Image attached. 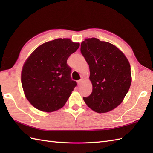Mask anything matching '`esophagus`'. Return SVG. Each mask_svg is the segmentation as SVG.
<instances>
[{
	"instance_id": "34e87169",
	"label": "esophagus",
	"mask_w": 153,
	"mask_h": 153,
	"mask_svg": "<svg viewBox=\"0 0 153 153\" xmlns=\"http://www.w3.org/2000/svg\"><path fill=\"white\" fill-rule=\"evenodd\" d=\"M82 79H80V80L77 81V84H78V85H81V83H82Z\"/></svg>"
}]
</instances>
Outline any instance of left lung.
<instances>
[{
  "mask_svg": "<svg viewBox=\"0 0 153 153\" xmlns=\"http://www.w3.org/2000/svg\"><path fill=\"white\" fill-rule=\"evenodd\" d=\"M81 53L89 64L92 93L83 97L86 105L98 113L108 112L123 101L131 83L128 60L114 45L98 39H86Z\"/></svg>",
  "mask_w": 153,
  "mask_h": 153,
  "instance_id": "obj_1",
  "label": "left lung"
}]
</instances>
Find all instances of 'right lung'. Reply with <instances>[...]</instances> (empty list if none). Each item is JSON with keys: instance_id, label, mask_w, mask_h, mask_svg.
Returning a JSON list of instances; mask_svg holds the SVG:
<instances>
[{"instance_id": "1", "label": "right lung", "mask_w": 153, "mask_h": 153, "mask_svg": "<svg viewBox=\"0 0 153 153\" xmlns=\"http://www.w3.org/2000/svg\"><path fill=\"white\" fill-rule=\"evenodd\" d=\"M79 47V43L70 39H56L38 47L25 62L22 85L25 97L35 108L51 112L66 104L77 86L71 78L67 60Z\"/></svg>"}]
</instances>
